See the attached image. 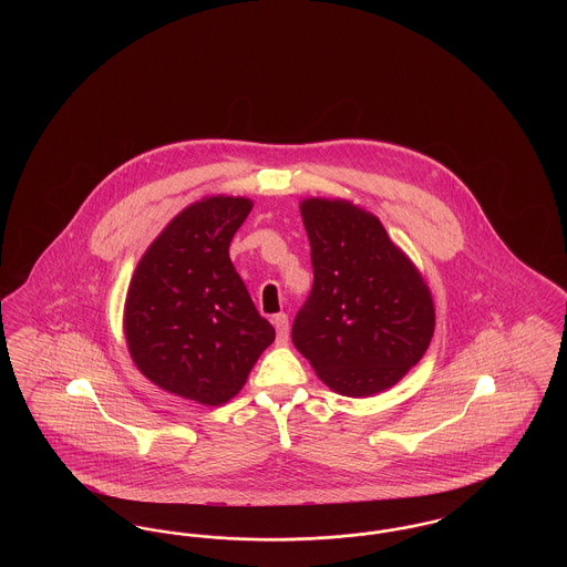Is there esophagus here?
<instances>
[{
    "label": "esophagus",
    "instance_id": "obj_1",
    "mask_svg": "<svg viewBox=\"0 0 567 567\" xmlns=\"http://www.w3.org/2000/svg\"><path fill=\"white\" fill-rule=\"evenodd\" d=\"M274 327H276V338L278 342H287L289 340V317L285 312L274 317Z\"/></svg>",
    "mask_w": 567,
    "mask_h": 567
}]
</instances>
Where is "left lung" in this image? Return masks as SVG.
Returning <instances> with one entry per match:
<instances>
[{
    "label": "left lung",
    "instance_id": "1",
    "mask_svg": "<svg viewBox=\"0 0 567 567\" xmlns=\"http://www.w3.org/2000/svg\"><path fill=\"white\" fill-rule=\"evenodd\" d=\"M299 210L315 282L296 315L293 344L336 393H380L432 342L430 289L377 216L317 197Z\"/></svg>",
    "mask_w": 567,
    "mask_h": 567
}]
</instances>
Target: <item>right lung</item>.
<instances>
[{
    "instance_id": "obj_1",
    "label": "right lung",
    "mask_w": 567,
    "mask_h": 567,
    "mask_svg": "<svg viewBox=\"0 0 567 567\" xmlns=\"http://www.w3.org/2000/svg\"><path fill=\"white\" fill-rule=\"evenodd\" d=\"M252 204L208 197L148 246L127 291L125 336L137 370L169 393L225 404L276 338L229 259Z\"/></svg>"
}]
</instances>
